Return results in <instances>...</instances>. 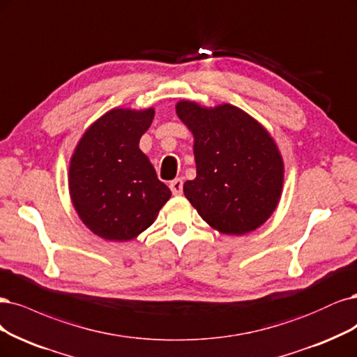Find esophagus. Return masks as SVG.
I'll list each match as a JSON object with an SVG mask.
<instances>
[{
    "label": "esophagus",
    "instance_id": "esophagus-1",
    "mask_svg": "<svg viewBox=\"0 0 357 357\" xmlns=\"http://www.w3.org/2000/svg\"><path fill=\"white\" fill-rule=\"evenodd\" d=\"M169 189L173 192V195L178 196L183 193V180L181 178H174L173 181L169 183Z\"/></svg>",
    "mask_w": 357,
    "mask_h": 357
}]
</instances>
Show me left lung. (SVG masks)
<instances>
[{
    "label": "left lung",
    "mask_w": 357,
    "mask_h": 357,
    "mask_svg": "<svg viewBox=\"0 0 357 357\" xmlns=\"http://www.w3.org/2000/svg\"><path fill=\"white\" fill-rule=\"evenodd\" d=\"M178 118L195 137L196 177L183 192L211 227L245 235L272 215L284 186V161L270 134L231 105L183 100Z\"/></svg>",
    "instance_id": "1"
}]
</instances>
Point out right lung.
Returning <instances> with one entry per match:
<instances>
[{"mask_svg":"<svg viewBox=\"0 0 357 357\" xmlns=\"http://www.w3.org/2000/svg\"><path fill=\"white\" fill-rule=\"evenodd\" d=\"M155 110L112 109L84 132L69 167L73 206L97 236L130 241L149 227L171 192L139 142Z\"/></svg>","mask_w":357,"mask_h":357,"instance_id":"obj_1","label":"right lung"}]
</instances>
